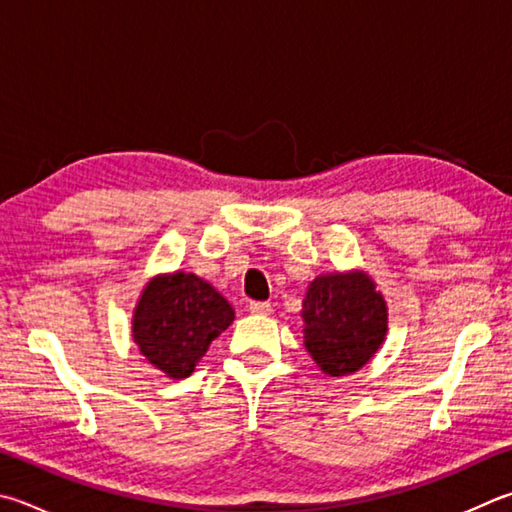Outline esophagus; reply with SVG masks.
<instances>
[{
  "mask_svg": "<svg viewBox=\"0 0 512 512\" xmlns=\"http://www.w3.org/2000/svg\"><path fill=\"white\" fill-rule=\"evenodd\" d=\"M248 309L253 315H271L273 313V306L268 302H250Z\"/></svg>",
  "mask_w": 512,
  "mask_h": 512,
  "instance_id": "esophagus-1",
  "label": "esophagus"
}]
</instances>
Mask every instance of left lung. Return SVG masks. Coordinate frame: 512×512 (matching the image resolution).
Listing matches in <instances>:
<instances>
[{
  "label": "left lung",
  "mask_w": 512,
  "mask_h": 512,
  "mask_svg": "<svg viewBox=\"0 0 512 512\" xmlns=\"http://www.w3.org/2000/svg\"><path fill=\"white\" fill-rule=\"evenodd\" d=\"M304 347L322 374H353L376 356L387 336V302L362 268L322 273L302 300Z\"/></svg>",
  "instance_id": "8db88e82"
}]
</instances>
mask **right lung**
<instances>
[{
    "mask_svg": "<svg viewBox=\"0 0 512 512\" xmlns=\"http://www.w3.org/2000/svg\"><path fill=\"white\" fill-rule=\"evenodd\" d=\"M235 309L199 275L174 271L143 286L132 315V340L150 365L167 378H188L224 333Z\"/></svg>",
    "mask_w": 512,
    "mask_h": 512,
    "instance_id": "1",
    "label": "right lung"
}]
</instances>
